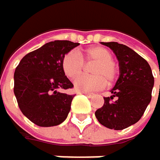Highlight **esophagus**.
I'll return each instance as SVG.
<instances>
[{
    "label": "esophagus",
    "mask_w": 160,
    "mask_h": 160,
    "mask_svg": "<svg viewBox=\"0 0 160 160\" xmlns=\"http://www.w3.org/2000/svg\"><path fill=\"white\" fill-rule=\"evenodd\" d=\"M82 93H84L85 96H87L88 98H92L93 97V93L92 92H82Z\"/></svg>",
    "instance_id": "obj_1"
}]
</instances>
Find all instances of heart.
<instances>
[{
    "label": "heart",
    "instance_id": "obj_1",
    "mask_svg": "<svg viewBox=\"0 0 160 160\" xmlns=\"http://www.w3.org/2000/svg\"><path fill=\"white\" fill-rule=\"evenodd\" d=\"M86 62H94L91 68L93 75H83L74 81V88L77 92H90L105 87L106 82L111 84L117 77V68L113 62L110 51L103 47H92L85 52H68L62 60V68L66 76L74 79L79 76Z\"/></svg>",
    "mask_w": 160,
    "mask_h": 160
}]
</instances>
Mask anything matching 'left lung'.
Wrapping results in <instances>:
<instances>
[{"mask_svg":"<svg viewBox=\"0 0 160 160\" xmlns=\"http://www.w3.org/2000/svg\"><path fill=\"white\" fill-rule=\"evenodd\" d=\"M101 44L116 55L120 75L111 90L112 96L104 98L103 106L96 111V117L102 126L122 130L143 116L152 99L154 79L148 62L135 51L118 42Z\"/></svg>","mask_w":160,"mask_h":160,"instance_id":"left-lung-1","label":"left lung"}]
</instances>
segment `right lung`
<instances>
[{"mask_svg":"<svg viewBox=\"0 0 160 160\" xmlns=\"http://www.w3.org/2000/svg\"><path fill=\"white\" fill-rule=\"evenodd\" d=\"M79 45L55 40L27 54L14 72V94L21 112L39 127H54L67 119L72 94L63 93L73 84L62 68V57Z\"/></svg>","mask_w":160,"mask_h":160,"instance_id":"right-lung-1","label":"right lung"}]
</instances>
